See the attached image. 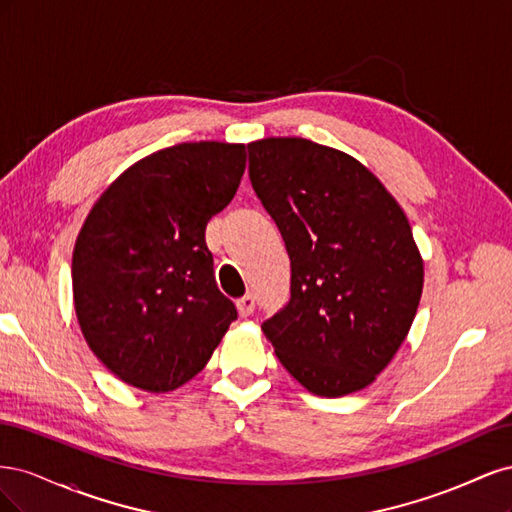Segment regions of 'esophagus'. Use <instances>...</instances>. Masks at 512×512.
Returning a JSON list of instances; mask_svg holds the SVG:
<instances>
[{"label":"esophagus","mask_w":512,"mask_h":512,"mask_svg":"<svg viewBox=\"0 0 512 512\" xmlns=\"http://www.w3.org/2000/svg\"><path fill=\"white\" fill-rule=\"evenodd\" d=\"M254 305H256V299L252 297V294H245V297L237 299V309H239V316H250L254 312Z\"/></svg>","instance_id":"34e87169"}]
</instances>
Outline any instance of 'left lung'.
<instances>
[{
  "label": "left lung",
  "instance_id": "8db88e82",
  "mask_svg": "<svg viewBox=\"0 0 512 512\" xmlns=\"http://www.w3.org/2000/svg\"><path fill=\"white\" fill-rule=\"evenodd\" d=\"M250 179L290 256V301L262 322L309 393L365 389L393 361L423 294L404 209L367 166L307 138L247 145Z\"/></svg>",
  "mask_w": 512,
  "mask_h": 512
}]
</instances>
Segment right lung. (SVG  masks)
Wrapping results in <instances>:
<instances>
[{"label":"right lung","instance_id":"1","mask_svg":"<svg viewBox=\"0 0 512 512\" xmlns=\"http://www.w3.org/2000/svg\"><path fill=\"white\" fill-rule=\"evenodd\" d=\"M245 158V145L218 141L151 153L108 185L76 237V320L104 367L136 389H179L237 320L205 228L237 194Z\"/></svg>","mask_w":512,"mask_h":512}]
</instances>
